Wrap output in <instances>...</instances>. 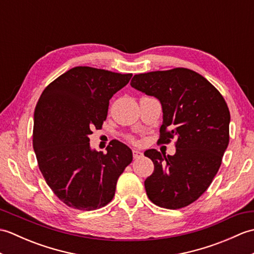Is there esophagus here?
Wrapping results in <instances>:
<instances>
[{
	"label": "esophagus",
	"mask_w": 254,
	"mask_h": 254,
	"mask_svg": "<svg viewBox=\"0 0 254 254\" xmlns=\"http://www.w3.org/2000/svg\"><path fill=\"white\" fill-rule=\"evenodd\" d=\"M141 156H142V152H141V150L133 149V157H134V158H138V157H141Z\"/></svg>",
	"instance_id": "34e87169"
}]
</instances>
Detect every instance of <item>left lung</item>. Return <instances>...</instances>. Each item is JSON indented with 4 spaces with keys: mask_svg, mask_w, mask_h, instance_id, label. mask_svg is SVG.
Wrapping results in <instances>:
<instances>
[{
    "mask_svg": "<svg viewBox=\"0 0 254 254\" xmlns=\"http://www.w3.org/2000/svg\"><path fill=\"white\" fill-rule=\"evenodd\" d=\"M131 86L160 101L159 142L177 137L175 155L144 153L154 163L144 182L147 196L160 207L188 206L207 190L222 164L229 143L227 104L206 78L189 68L134 75Z\"/></svg>",
    "mask_w": 254,
    "mask_h": 254,
    "instance_id": "left-lung-1",
    "label": "left lung"
}]
</instances>
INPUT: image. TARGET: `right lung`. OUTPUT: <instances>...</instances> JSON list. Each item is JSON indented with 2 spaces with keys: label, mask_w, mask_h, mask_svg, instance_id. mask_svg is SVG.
Instances as JSON below:
<instances>
[{
  "label": "right lung",
  "mask_w": 254,
  "mask_h": 254,
  "mask_svg": "<svg viewBox=\"0 0 254 254\" xmlns=\"http://www.w3.org/2000/svg\"><path fill=\"white\" fill-rule=\"evenodd\" d=\"M132 74L76 66L42 91L35 109L32 146L47 185L67 206L94 210L115 196L119 177L133 154L121 142L107 153L90 147L93 128H100L109 100Z\"/></svg>",
  "instance_id": "obj_1"
}]
</instances>
